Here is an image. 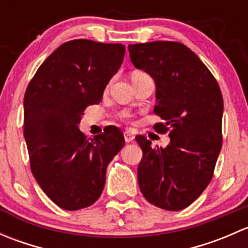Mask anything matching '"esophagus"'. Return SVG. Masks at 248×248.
<instances>
[{
	"label": "esophagus",
	"mask_w": 248,
	"mask_h": 248,
	"mask_svg": "<svg viewBox=\"0 0 248 248\" xmlns=\"http://www.w3.org/2000/svg\"><path fill=\"white\" fill-rule=\"evenodd\" d=\"M124 141H126V142H131V141H133V140H134V136H133V133H132V132L126 131L124 133Z\"/></svg>",
	"instance_id": "34e87169"
}]
</instances>
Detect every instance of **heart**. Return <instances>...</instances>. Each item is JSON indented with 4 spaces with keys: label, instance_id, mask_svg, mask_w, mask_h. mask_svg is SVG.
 I'll use <instances>...</instances> for the list:
<instances>
[{
    "label": "heart",
    "instance_id": "heart-1",
    "mask_svg": "<svg viewBox=\"0 0 248 248\" xmlns=\"http://www.w3.org/2000/svg\"><path fill=\"white\" fill-rule=\"evenodd\" d=\"M144 74L145 73H142V72H133V73H132V76H131V79H132V78H136V77H139V76H144ZM121 117H122V119H124V117H128V114H127V112H122Z\"/></svg>",
    "mask_w": 248,
    "mask_h": 248
}]
</instances>
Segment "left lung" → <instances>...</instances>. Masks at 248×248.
I'll return each mask as SVG.
<instances>
[{
	"instance_id": "1",
	"label": "left lung",
	"mask_w": 248,
	"mask_h": 248,
	"mask_svg": "<svg viewBox=\"0 0 248 248\" xmlns=\"http://www.w3.org/2000/svg\"><path fill=\"white\" fill-rule=\"evenodd\" d=\"M134 67L156 82L155 114L169 131L170 144L152 147L136 137L142 150L138 184L147 202L179 211L196 201L214 176L222 147L223 97L216 79L189 47L179 42H150L128 46Z\"/></svg>"
}]
</instances>
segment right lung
<instances>
[{
	"label": "right lung",
	"instance_id": "right-lung-1",
	"mask_svg": "<svg viewBox=\"0 0 248 248\" xmlns=\"http://www.w3.org/2000/svg\"><path fill=\"white\" fill-rule=\"evenodd\" d=\"M126 46L74 39L41 64L24 97V137L34 179L61 209L74 211L101 197L106 171L124 147L114 126L87 138L78 128L85 109L98 104L124 61Z\"/></svg>",
	"mask_w": 248,
	"mask_h": 248
}]
</instances>
